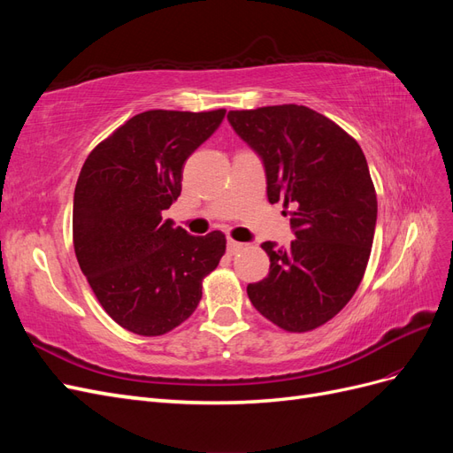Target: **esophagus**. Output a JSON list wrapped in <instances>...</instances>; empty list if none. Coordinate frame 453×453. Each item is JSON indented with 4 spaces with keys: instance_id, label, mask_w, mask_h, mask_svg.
Here are the masks:
<instances>
[{
    "instance_id": "34e87169",
    "label": "esophagus",
    "mask_w": 453,
    "mask_h": 453,
    "mask_svg": "<svg viewBox=\"0 0 453 453\" xmlns=\"http://www.w3.org/2000/svg\"><path fill=\"white\" fill-rule=\"evenodd\" d=\"M226 250H228V253H230V255H234V253H238V251H242V250H243V243H242V242H236V240H232V238H228V240H226Z\"/></svg>"
}]
</instances>
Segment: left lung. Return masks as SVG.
<instances>
[{"label": "left lung", "mask_w": 453, "mask_h": 453, "mask_svg": "<svg viewBox=\"0 0 453 453\" xmlns=\"http://www.w3.org/2000/svg\"><path fill=\"white\" fill-rule=\"evenodd\" d=\"M232 128L260 155L270 203L293 208L291 248L265 242V280L248 285L258 313L287 333H308L344 308L365 276L376 228V188L363 149L306 105L228 111Z\"/></svg>", "instance_id": "left-lung-1"}]
</instances>
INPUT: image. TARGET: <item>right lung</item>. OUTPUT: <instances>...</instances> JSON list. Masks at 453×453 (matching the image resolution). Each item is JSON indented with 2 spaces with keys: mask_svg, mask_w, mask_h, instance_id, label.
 Here are the masks:
<instances>
[{
  "mask_svg": "<svg viewBox=\"0 0 453 453\" xmlns=\"http://www.w3.org/2000/svg\"><path fill=\"white\" fill-rule=\"evenodd\" d=\"M226 109H150L96 145L73 196V248L109 318L140 336H162L187 321L202 281L225 255L221 230L190 236L162 221L181 195L183 164Z\"/></svg>",
  "mask_w": 453,
  "mask_h": 453,
  "instance_id": "1",
  "label": "right lung"
}]
</instances>
